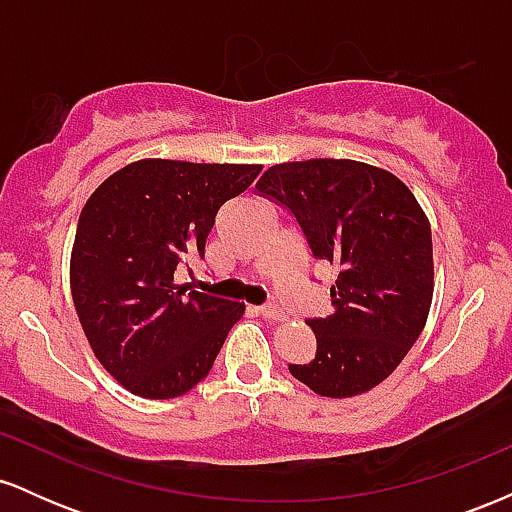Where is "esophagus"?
I'll use <instances>...</instances> for the list:
<instances>
[{
	"label": "esophagus",
	"mask_w": 512,
	"mask_h": 512,
	"mask_svg": "<svg viewBox=\"0 0 512 512\" xmlns=\"http://www.w3.org/2000/svg\"><path fill=\"white\" fill-rule=\"evenodd\" d=\"M257 313H260L264 320H284V310L276 308V305H260Z\"/></svg>",
	"instance_id": "1"
}]
</instances>
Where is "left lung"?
Instances as JSON below:
<instances>
[{
  "label": "left lung",
  "instance_id": "8db88e82",
  "mask_svg": "<svg viewBox=\"0 0 512 512\" xmlns=\"http://www.w3.org/2000/svg\"><path fill=\"white\" fill-rule=\"evenodd\" d=\"M255 190L296 216L313 257L337 269L332 310L308 317L317 351L291 363L322 397H354L392 375L419 339L433 298L431 223L397 175L349 158L264 170Z\"/></svg>",
  "mask_w": 512,
  "mask_h": 512
}]
</instances>
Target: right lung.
<instances>
[{"mask_svg":"<svg viewBox=\"0 0 512 512\" xmlns=\"http://www.w3.org/2000/svg\"><path fill=\"white\" fill-rule=\"evenodd\" d=\"M262 166L142 158L88 197L69 284L101 366L132 395L170 399L209 375L245 305L175 284L204 257L216 211Z\"/></svg>","mask_w":512,"mask_h":512,"instance_id":"right-lung-1","label":"right lung"}]
</instances>
